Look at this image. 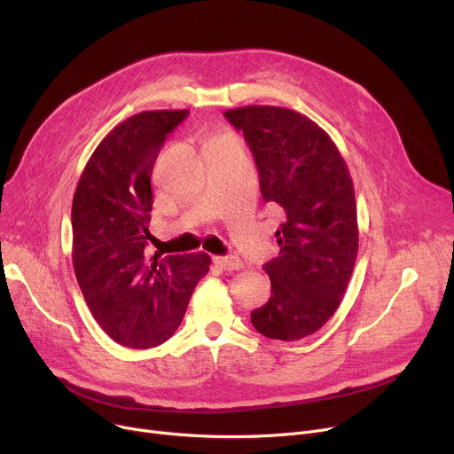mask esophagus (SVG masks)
<instances>
[{
    "mask_svg": "<svg viewBox=\"0 0 454 454\" xmlns=\"http://www.w3.org/2000/svg\"><path fill=\"white\" fill-rule=\"evenodd\" d=\"M213 263L223 270H239V269H243V261L239 257H213Z\"/></svg>",
    "mask_w": 454,
    "mask_h": 454,
    "instance_id": "34e87169",
    "label": "esophagus"
}]
</instances>
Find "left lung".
I'll use <instances>...</instances> for the list:
<instances>
[{
	"label": "left lung",
	"instance_id": "8db88e82",
	"mask_svg": "<svg viewBox=\"0 0 454 454\" xmlns=\"http://www.w3.org/2000/svg\"><path fill=\"white\" fill-rule=\"evenodd\" d=\"M252 149L261 195L285 211L279 255L265 265L269 301L254 327L274 340L313 335L337 311L359 250L355 189L335 141L313 119L283 106L224 112Z\"/></svg>",
	"mask_w": 454,
	"mask_h": 454
}]
</instances>
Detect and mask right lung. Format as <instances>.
<instances>
[{"mask_svg": "<svg viewBox=\"0 0 454 454\" xmlns=\"http://www.w3.org/2000/svg\"><path fill=\"white\" fill-rule=\"evenodd\" d=\"M187 112L147 110L114 127L90 156L71 206V259L82 296L106 335L134 349L173 335L211 263L204 252L145 254L153 167Z\"/></svg>", "mask_w": 454, "mask_h": 454, "instance_id": "obj_1", "label": "right lung"}]
</instances>
